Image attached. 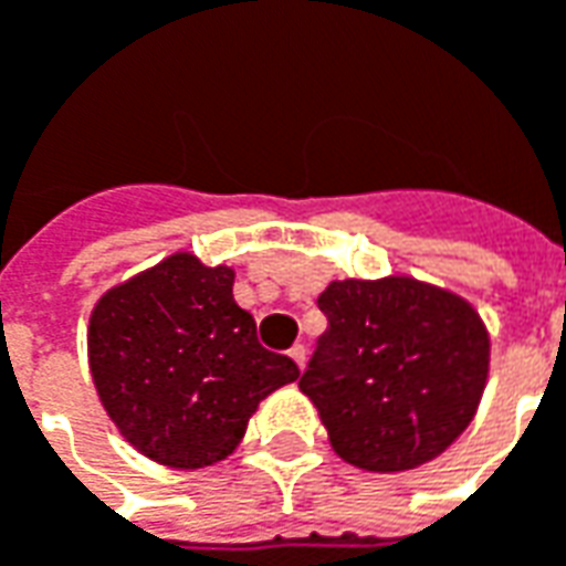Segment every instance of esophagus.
I'll list each match as a JSON object with an SVG mask.
<instances>
[{
    "label": "esophagus",
    "mask_w": 566,
    "mask_h": 566,
    "mask_svg": "<svg viewBox=\"0 0 566 566\" xmlns=\"http://www.w3.org/2000/svg\"><path fill=\"white\" fill-rule=\"evenodd\" d=\"M287 355H291V360H294L296 367H300V369H306V360H308L306 345H294V348H291V352H287Z\"/></svg>",
    "instance_id": "esophagus-1"
}]
</instances>
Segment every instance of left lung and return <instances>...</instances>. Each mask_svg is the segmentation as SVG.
<instances>
[{"instance_id":"8db88e82","label":"left lung","mask_w":566,"mask_h":566,"mask_svg":"<svg viewBox=\"0 0 566 566\" xmlns=\"http://www.w3.org/2000/svg\"><path fill=\"white\" fill-rule=\"evenodd\" d=\"M331 327L300 379L333 451L367 473L433 461L470 427L491 336L470 300L412 275L345 279L318 296Z\"/></svg>"}]
</instances>
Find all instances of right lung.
I'll return each instance as SVG.
<instances>
[{
	"mask_svg": "<svg viewBox=\"0 0 566 566\" xmlns=\"http://www.w3.org/2000/svg\"><path fill=\"white\" fill-rule=\"evenodd\" d=\"M233 282V266L175 251L93 306L87 360L99 403L148 461L172 470L223 461L260 400L300 379L291 357L258 343Z\"/></svg>",
	"mask_w": 566,
	"mask_h": 566,
	"instance_id": "add662e5",
	"label": "right lung"
}]
</instances>
